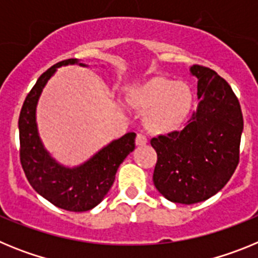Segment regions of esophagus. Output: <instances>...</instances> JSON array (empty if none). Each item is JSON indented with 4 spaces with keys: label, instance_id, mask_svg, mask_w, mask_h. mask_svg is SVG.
I'll return each mask as SVG.
<instances>
[{
    "label": "esophagus",
    "instance_id": "esophagus-1",
    "mask_svg": "<svg viewBox=\"0 0 258 258\" xmlns=\"http://www.w3.org/2000/svg\"><path fill=\"white\" fill-rule=\"evenodd\" d=\"M146 143H147V138H146V136H143V134L138 133L136 137V145L137 146H145Z\"/></svg>",
    "mask_w": 258,
    "mask_h": 258
}]
</instances>
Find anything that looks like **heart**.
<instances>
[{"label": "heart", "instance_id": "b5f03b06", "mask_svg": "<svg viewBox=\"0 0 258 258\" xmlns=\"http://www.w3.org/2000/svg\"><path fill=\"white\" fill-rule=\"evenodd\" d=\"M132 103L146 113L145 125L154 134H168L182 126L192 107V90L183 81L152 77L134 89Z\"/></svg>", "mask_w": 258, "mask_h": 258}]
</instances>
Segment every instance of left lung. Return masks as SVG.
<instances>
[{
	"label": "left lung",
	"instance_id": "1",
	"mask_svg": "<svg viewBox=\"0 0 258 258\" xmlns=\"http://www.w3.org/2000/svg\"><path fill=\"white\" fill-rule=\"evenodd\" d=\"M199 107L181 132L152 138L154 184L173 203L195 204L216 195L239 164L243 115L231 86L216 71L195 64Z\"/></svg>",
	"mask_w": 258,
	"mask_h": 258
}]
</instances>
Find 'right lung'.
<instances>
[{
	"label": "right lung",
	"instance_id": "add662e5",
	"mask_svg": "<svg viewBox=\"0 0 258 258\" xmlns=\"http://www.w3.org/2000/svg\"><path fill=\"white\" fill-rule=\"evenodd\" d=\"M74 63H77L76 59H66L50 67L26 97L19 115V155L27 179L41 197L64 211L85 212L106 197L120 164L136 147V133H126L113 141L79 168L70 169L52 160L38 138L36 104L56 67Z\"/></svg>",
	"mask_w": 258,
	"mask_h": 258
}]
</instances>
